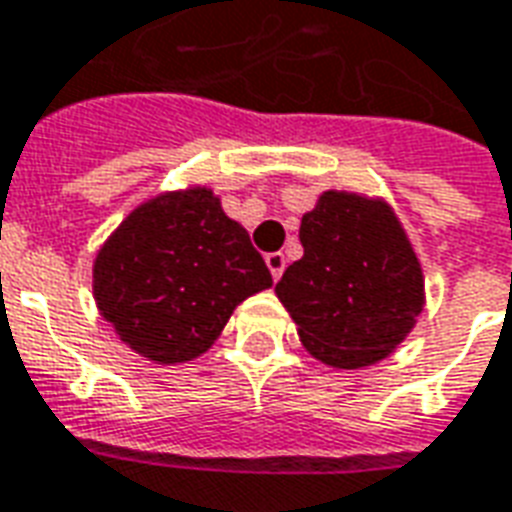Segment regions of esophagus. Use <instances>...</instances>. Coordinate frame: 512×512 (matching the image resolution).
I'll return each instance as SVG.
<instances>
[{
  "label": "esophagus",
  "mask_w": 512,
  "mask_h": 512,
  "mask_svg": "<svg viewBox=\"0 0 512 512\" xmlns=\"http://www.w3.org/2000/svg\"><path fill=\"white\" fill-rule=\"evenodd\" d=\"M285 263H288V260H285V255H282V252H271V255H266V266H268V271H271V277H274V279L282 277V271H285Z\"/></svg>",
  "instance_id": "esophagus-1"
}]
</instances>
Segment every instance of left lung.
Masks as SVG:
<instances>
[{
  "label": "left lung",
  "instance_id": "left-lung-1",
  "mask_svg": "<svg viewBox=\"0 0 512 512\" xmlns=\"http://www.w3.org/2000/svg\"><path fill=\"white\" fill-rule=\"evenodd\" d=\"M304 257L277 282L304 348L323 365H376L414 329L422 268L395 211L381 200L323 191L301 216Z\"/></svg>",
  "mask_w": 512,
  "mask_h": 512
}]
</instances>
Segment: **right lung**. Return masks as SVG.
Segmentation results:
<instances>
[{"mask_svg": "<svg viewBox=\"0 0 512 512\" xmlns=\"http://www.w3.org/2000/svg\"><path fill=\"white\" fill-rule=\"evenodd\" d=\"M266 288V260L205 186L142 202L93 266L101 315L158 365L205 354L235 307Z\"/></svg>", "mask_w": 512, "mask_h": 512, "instance_id": "right-lung-1", "label": "right lung"}]
</instances>
